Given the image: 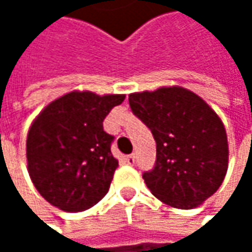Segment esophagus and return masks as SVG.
<instances>
[{"label": "esophagus", "mask_w": 252, "mask_h": 252, "mask_svg": "<svg viewBox=\"0 0 252 252\" xmlns=\"http://www.w3.org/2000/svg\"><path fill=\"white\" fill-rule=\"evenodd\" d=\"M134 162H135V156H134V155H128V156H126V165H134Z\"/></svg>", "instance_id": "1"}]
</instances>
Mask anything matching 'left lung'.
I'll list each match as a JSON object with an SVG mask.
<instances>
[{"instance_id": "8db88e82", "label": "left lung", "mask_w": 252, "mask_h": 252, "mask_svg": "<svg viewBox=\"0 0 252 252\" xmlns=\"http://www.w3.org/2000/svg\"><path fill=\"white\" fill-rule=\"evenodd\" d=\"M128 102L156 141L155 166L143 172L152 194L176 209H192L213 195L226 175L229 155L216 112L182 87L132 93Z\"/></svg>"}]
</instances>
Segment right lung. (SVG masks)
Here are the masks:
<instances>
[{
    "label": "right lung",
    "mask_w": 252,
    "mask_h": 252,
    "mask_svg": "<svg viewBox=\"0 0 252 252\" xmlns=\"http://www.w3.org/2000/svg\"><path fill=\"white\" fill-rule=\"evenodd\" d=\"M124 99V94L71 92L34 120L26 143L27 169L52 206L83 212L105 197L118 160L111 152L115 137L103 129V120Z\"/></svg>",
    "instance_id": "add662e5"
}]
</instances>
